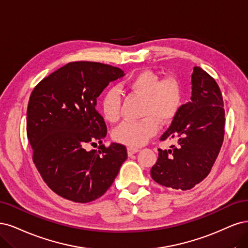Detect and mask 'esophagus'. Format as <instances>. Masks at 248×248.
<instances>
[{
    "instance_id": "34e87169",
    "label": "esophagus",
    "mask_w": 248,
    "mask_h": 248,
    "mask_svg": "<svg viewBox=\"0 0 248 248\" xmlns=\"http://www.w3.org/2000/svg\"><path fill=\"white\" fill-rule=\"evenodd\" d=\"M139 151V148H136V147H127V154L129 155H133L135 154H137Z\"/></svg>"
}]
</instances>
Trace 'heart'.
<instances>
[{"label": "heart", "mask_w": 248, "mask_h": 248, "mask_svg": "<svg viewBox=\"0 0 248 248\" xmlns=\"http://www.w3.org/2000/svg\"><path fill=\"white\" fill-rule=\"evenodd\" d=\"M129 91L144 98L143 115L139 121H124L113 131V139L130 147H139L156 134L159 122H172L179 112L182 93L176 79L159 77L150 70H143L130 77L124 83ZM121 94L109 89L101 99V112L105 121L115 123L121 116Z\"/></svg>", "instance_id": "obj_1"}]
</instances>
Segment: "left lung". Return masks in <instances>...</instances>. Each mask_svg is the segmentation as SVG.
<instances>
[{"label":"left lung","mask_w":248,"mask_h":248,"mask_svg":"<svg viewBox=\"0 0 248 248\" xmlns=\"http://www.w3.org/2000/svg\"><path fill=\"white\" fill-rule=\"evenodd\" d=\"M225 135V109L217 81L202 68L194 67L190 102L179 112L161 137L175 139L177 145L158 148L151 168L153 179L166 187L186 190L207 177L217 159Z\"/></svg>","instance_id":"1"}]
</instances>
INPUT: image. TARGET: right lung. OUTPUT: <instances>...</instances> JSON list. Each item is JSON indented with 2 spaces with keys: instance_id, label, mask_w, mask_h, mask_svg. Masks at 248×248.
Instances as JSON below:
<instances>
[{
  "instance_id": "right-lung-1",
  "label": "right lung",
  "mask_w": 248,
  "mask_h": 248,
  "mask_svg": "<svg viewBox=\"0 0 248 248\" xmlns=\"http://www.w3.org/2000/svg\"><path fill=\"white\" fill-rule=\"evenodd\" d=\"M124 71L95 62H73L54 71L31 92L27 134L33 161L45 183L70 201L89 203L106 193L127 157L123 144H102L107 135L97 98Z\"/></svg>"
}]
</instances>
